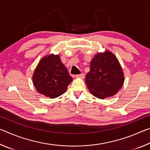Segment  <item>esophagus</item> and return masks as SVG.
Listing matches in <instances>:
<instances>
[{"label": "esophagus", "mask_w": 150, "mask_h": 150, "mask_svg": "<svg viewBox=\"0 0 150 150\" xmlns=\"http://www.w3.org/2000/svg\"><path fill=\"white\" fill-rule=\"evenodd\" d=\"M75 77H80V78H84L85 75L83 73H81V74H78L75 75Z\"/></svg>", "instance_id": "obj_1"}]
</instances>
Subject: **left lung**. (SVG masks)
Instances as JSON below:
<instances>
[{
    "label": "left lung",
    "instance_id": "obj_1",
    "mask_svg": "<svg viewBox=\"0 0 150 150\" xmlns=\"http://www.w3.org/2000/svg\"><path fill=\"white\" fill-rule=\"evenodd\" d=\"M124 80V74L118 59L107 51L95 55L90 63V71L85 77V83L90 92L102 99L117 93Z\"/></svg>",
    "mask_w": 150,
    "mask_h": 150
}]
</instances>
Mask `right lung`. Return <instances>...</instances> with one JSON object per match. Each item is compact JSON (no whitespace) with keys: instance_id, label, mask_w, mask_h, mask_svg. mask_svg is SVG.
I'll return each instance as SVG.
<instances>
[{"instance_id":"right-lung-1","label":"right lung","mask_w":150,"mask_h":150,"mask_svg":"<svg viewBox=\"0 0 150 150\" xmlns=\"http://www.w3.org/2000/svg\"><path fill=\"white\" fill-rule=\"evenodd\" d=\"M72 81L59 55L54 54L40 61L33 75L34 85L38 92L51 98L64 93Z\"/></svg>"}]
</instances>
